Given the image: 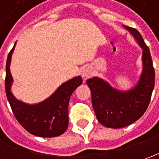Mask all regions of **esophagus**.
<instances>
[{"instance_id": "obj_1", "label": "esophagus", "mask_w": 159, "mask_h": 159, "mask_svg": "<svg viewBox=\"0 0 159 159\" xmlns=\"http://www.w3.org/2000/svg\"><path fill=\"white\" fill-rule=\"evenodd\" d=\"M92 74H93L92 69L90 67H86L84 70H83V72H82V76H83L84 79H86L88 77H90L92 75Z\"/></svg>"}]
</instances>
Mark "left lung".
I'll list each match as a JSON object with an SVG mask.
<instances>
[{
    "label": "left lung",
    "mask_w": 159,
    "mask_h": 159,
    "mask_svg": "<svg viewBox=\"0 0 159 159\" xmlns=\"http://www.w3.org/2000/svg\"><path fill=\"white\" fill-rule=\"evenodd\" d=\"M123 27L143 50V69L138 83L129 89L120 90L98 76L86 81L91 91L92 106L98 120L103 126L113 129L126 127L143 116L150 103L155 84L151 53L142 35L135 29Z\"/></svg>",
    "instance_id": "1"
}]
</instances>
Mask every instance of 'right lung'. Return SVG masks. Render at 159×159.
<instances>
[{
    "instance_id": "add662e5",
    "label": "right lung",
    "mask_w": 159,
    "mask_h": 159,
    "mask_svg": "<svg viewBox=\"0 0 159 159\" xmlns=\"http://www.w3.org/2000/svg\"><path fill=\"white\" fill-rule=\"evenodd\" d=\"M16 44L7 55L5 79L6 95L12 111L20 125L30 133L41 138L60 136L68 128L70 98L83 83L82 77L75 76L61 84L51 96L42 102L27 103L20 101L11 91L14 79L10 72V64Z\"/></svg>"
}]
</instances>
